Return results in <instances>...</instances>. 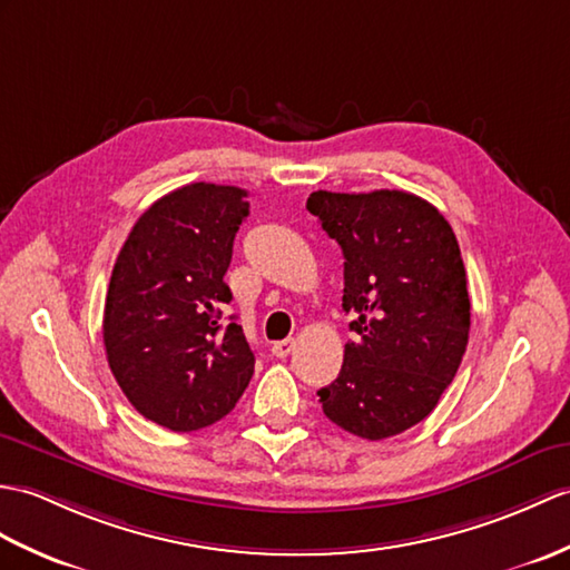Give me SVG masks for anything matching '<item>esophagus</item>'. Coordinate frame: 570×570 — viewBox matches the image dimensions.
<instances>
[{
	"label": "esophagus",
	"mask_w": 570,
	"mask_h": 570,
	"mask_svg": "<svg viewBox=\"0 0 570 570\" xmlns=\"http://www.w3.org/2000/svg\"><path fill=\"white\" fill-rule=\"evenodd\" d=\"M294 345H296V342L294 340H279V342H274V345H272V354L274 356H282V360H284V356H288L291 352H294Z\"/></svg>",
	"instance_id": "1"
}]
</instances>
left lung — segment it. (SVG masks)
Returning a JSON list of instances; mask_svg holds the SVG:
<instances>
[{
  "label": "left lung",
  "instance_id": "obj_1",
  "mask_svg": "<svg viewBox=\"0 0 570 570\" xmlns=\"http://www.w3.org/2000/svg\"><path fill=\"white\" fill-rule=\"evenodd\" d=\"M306 208L342 247V308L354 313L340 374L317 391L323 413L362 440H386L432 413L466 352L456 235L430 202L399 189L313 191Z\"/></svg>",
  "mask_w": 570,
  "mask_h": 570
}]
</instances>
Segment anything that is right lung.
Wrapping results in <instances>:
<instances>
[{
	"instance_id": "right-lung-1",
	"label": "right lung",
	"mask_w": 570,
	"mask_h": 570,
	"mask_svg": "<svg viewBox=\"0 0 570 570\" xmlns=\"http://www.w3.org/2000/svg\"><path fill=\"white\" fill-rule=\"evenodd\" d=\"M247 191L196 181L145 210L116 257L104 306V347L118 386L142 417L171 432L214 425L255 372L223 282L249 214Z\"/></svg>"
}]
</instances>
